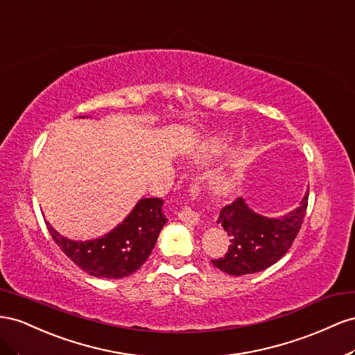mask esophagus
<instances>
[{"label":"esophagus","instance_id":"34e87169","mask_svg":"<svg viewBox=\"0 0 355 355\" xmlns=\"http://www.w3.org/2000/svg\"><path fill=\"white\" fill-rule=\"evenodd\" d=\"M191 191H193V196H195V193L198 191V187L191 189ZM196 195H198V193H196ZM178 218L183 220V221H187V223H191V225H198V223L200 221L199 212H196L195 209H191L190 207H186V208L181 209V211L178 212Z\"/></svg>","mask_w":355,"mask_h":355}]
</instances>
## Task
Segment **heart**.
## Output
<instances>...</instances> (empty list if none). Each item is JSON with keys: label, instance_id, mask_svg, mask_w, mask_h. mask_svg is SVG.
Returning <instances> with one entry per match:
<instances>
[{"label": "heart", "instance_id": "obj_1", "mask_svg": "<svg viewBox=\"0 0 355 355\" xmlns=\"http://www.w3.org/2000/svg\"><path fill=\"white\" fill-rule=\"evenodd\" d=\"M232 186V180L229 177H220L216 183H214V189L217 191H220V193H223V191H227Z\"/></svg>", "mask_w": 355, "mask_h": 355}]
</instances>
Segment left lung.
Returning a JSON list of instances; mask_svg holds the SVG:
<instances>
[{
	"label": "left lung",
	"mask_w": 355,
	"mask_h": 355,
	"mask_svg": "<svg viewBox=\"0 0 355 355\" xmlns=\"http://www.w3.org/2000/svg\"><path fill=\"white\" fill-rule=\"evenodd\" d=\"M309 190L296 209L270 218L252 211L242 198L220 211L217 223L227 232L230 245L212 265L229 275H247L265 270L286 254L296 239L306 214Z\"/></svg>",
	"instance_id": "left-lung-1"
}]
</instances>
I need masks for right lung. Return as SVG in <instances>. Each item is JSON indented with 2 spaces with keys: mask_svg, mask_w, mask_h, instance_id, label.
I'll return each instance as SVG.
<instances>
[{
  "mask_svg": "<svg viewBox=\"0 0 355 355\" xmlns=\"http://www.w3.org/2000/svg\"><path fill=\"white\" fill-rule=\"evenodd\" d=\"M162 205L164 200L159 198L139 199L120 225L107 235L90 241L68 239L58 234L49 221L46 225L58 247L80 269L96 278L119 279L143 266L155 248L160 230L168 221Z\"/></svg>",
  "mask_w": 355,
  "mask_h": 355,
  "instance_id": "obj_1",
  "label": "right lung"
}]
</instances>
